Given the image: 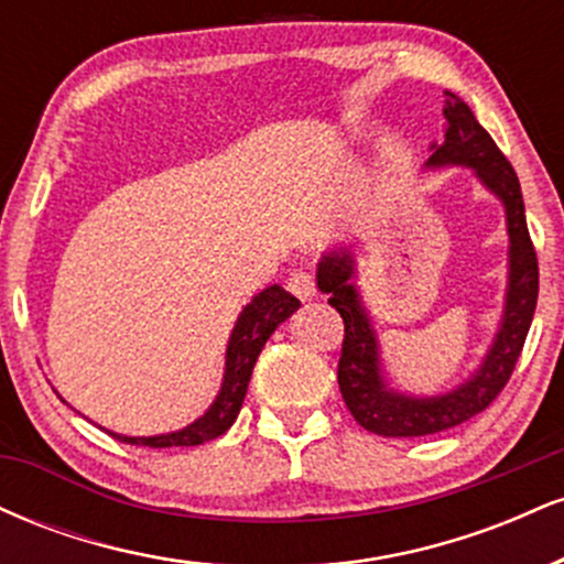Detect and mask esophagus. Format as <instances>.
Segmentation results:
<instances>
[{
	"label": "esophagus",
	"instance_id": "1",
	"mask_svg": "<svg viewBox=\"0 0 564 564\" xmlns=\"http://www.w3.org/2000/svg\"><path fill=\"white\" fill-rule=\"evenodd\" d=\"M286 289L302 302L315 300V294H318V289H315V278L310 273H294L286 281Z\"/></svg>",
	"mask_w": 564,
	"mask_h": 564
}]
</instances>
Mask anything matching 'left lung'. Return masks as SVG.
Returning a JSON list of instances; mask_svg holds the SVG:
<instances>
[{
  "mask_svg": "<svg viewBox=\"0 0 564 564\" xmlns=\"http://www.w3.org/2000/svg\"><path fill=\"white\" fill-rule=\"evenodd\" d=\"M445 134L432 142L424 170L467 166L480 185L503 204L509 236L507 294L498 332L482 364L448 392L411 394L394 390L381 364V347L373 318L364 304L358 283V264L347 246L326 251L318 262V289L345 321V341L339 358L341 398L364 430L381 437H422L469 422L496 400L507 387L530 332L539 300V262L530 241L520 180L494 138L480 127L462 97L445 93Z\"/></svg>",
  "mask_w": 564,
  "mask_h": 564,
  "instance_id": "obj_1",
  "label": "left lung"
}]
</instances>
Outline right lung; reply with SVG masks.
<instances>
[{
  "instance_id": "1",
  "label": "right lung",
  "mask_w": 564,
  "mask_h": 564,
  "mask_svg": "<svg viewBox=\"0 0 564 564\" xmlns=\"http://www.w3.org/2000/svg\"><path fill=\"white\" fill-rule=\"evenodd\" d=\"M300 310V300L291 296L286 289L273 286L262 289L260 294L251 296V302L246 304L238 315L236 326H232L228 349H225V373L223 384L215 403L204 411V416H198L196 422H191L183 430L164 432V435H151V437H129L119 435V432H108L116 440H124L129 445H148V448H187V445H200L209 443L219 435L230 430L232 422L238 419L241 411L246 390H249L251 371H254L257 358H260L264 341L270 339V334L281 326L283 321ZM61 398V394H57ZM63 400V398H61ZM66 403V400H63Z\"/></svg>"
}]
</instances>
